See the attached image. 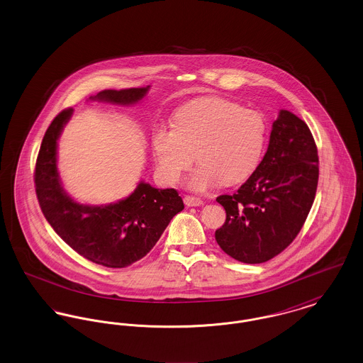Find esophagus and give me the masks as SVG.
Here are the masks:
<instances>
[{
    "mask_svg": "<svg viewBox=\"0 0 363 363\" xmlns=\"http://www.w3.org/2000/svg\"><path fill=\"white\" fill-rule=\"evenodd\" d=\"M184 203H185V206H186V207H200V206H203V204H204L201 199H199V197H193V196H185Z\"/></svg>",
    "mask_w": 363,
    "mask_h": 363,
    "instance_id": "1",
    "label": "esophagus"
}]
</instances>
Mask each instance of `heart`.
Returning a JSON list of instances; mask_svg holds the SVG:
<instances>
[{
  "label": "heart",
  "instance_id": "b5f03b06",
  "mask_svg": "<svg viewBox=\"0 0 363 363\" xmlns=\"http://www.w3.org/2000/svg\"><path fill=\"white\" fill-rule=\"evenodd\" d=\"M268 132V120L259 110L219 96L194 99L175 111L173 128L152 130L157 172L174 185L189 170L196 154L200 164L190 174V190L241 182L259 167Z\"/></svg>",
  "mask_w": 363,
  "mask_h": 363
}]
</instances>
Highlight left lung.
Wrapping results in <instances>:
<instances>
[{
  "label": "left lung",
  "instance_id": "8db88e82",
  "mask_svg": "<svg viewBox=\"0 0 363 363\" xmlns=\"http://www.w3.org/2000/svg\"><path fill=\"white\" fill-rule=\"evenodd\" d=\"M318 182V156L311 129L289 110L272 123L259 167L233 196L215 238L230 257L246 264L274 259L295 240L311 212Z\"/></svg>",
  "mask_w": 363,
  "mask_h": 363
}]
</instances>
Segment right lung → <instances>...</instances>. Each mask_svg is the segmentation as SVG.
<instances>
[{"instance_id": "obj_1", "label": "right lung", "mask_w": 363, "mask_h": 363, "mask_svg": "<svg viewBox=\"0 0 363 363\" xmlns=\"http://www.w3.org/2000/svg\"><path fill=\"white\" fill-rule=\"evenodd\" d=\"M150 86L104 89L91 101L132 106ZM73 108L61 111L48 128L35 166V189L40 209L54 231L86 259L125 268L143 259L159 241L174 216L184 209L175 189H157L141 181L128 197L106 206L74 201L62 186L57 167V147Z\"/></svg>"}]
</instances>
